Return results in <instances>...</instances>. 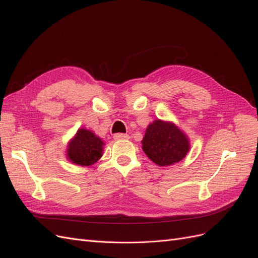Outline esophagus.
<instances>
[{"label": "esophagus", "instance_id": "34e87169", "mask_svg": "<svg viewBox=\"0 0 258 258\" xmlns=\"http://www.w3.org/2000/svg\"><path fill=\"white\" fill-rule=\"evenodd\" d=\"M129 139L128 135H124V134H116L114 135V140H127Z\"/></svg>", "mask_w": 258, "mask_h": 258}]
</instances>
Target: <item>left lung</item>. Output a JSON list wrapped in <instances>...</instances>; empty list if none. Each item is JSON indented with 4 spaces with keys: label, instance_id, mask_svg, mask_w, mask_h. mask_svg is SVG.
Instances as JSON below:
<instances>
[{
    "label": "left lung",
    "instance_id": "1",
    "mask_svg": "<svg viewBox=\"0 0 258 258\" xmlns=\"http://www.w3.org/2000/svg\"><path fill=\"white\" fill-rule=\"evenodd\" d=\"M189 141L173 122L156 119L146 128L142 150L156 165L171 166L185 158L189 152Z\"/></svg>",
    "mask_w": 258,
    "mask_h": 258
}]
</instances>
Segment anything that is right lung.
<instances>
[{"label": "right lung", "mask_w": 258, "mask_h": 258, "mask_svg": "<svg viewBox=\"0 0 258 258\" xmlns=\"http://www.w3.org/2000/svg\"><path fill=\"white\" fill-rule=\"evenodd\" d=\"M104 142L92 131L81 128L69 142L68 159L75 165L88 167L102 157Z\"/></svg>", "instance_id": "right-lung-1"}]
</instances>
